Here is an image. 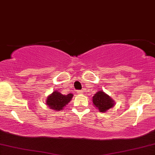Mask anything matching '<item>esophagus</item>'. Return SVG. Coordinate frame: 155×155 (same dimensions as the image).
I'll use <instances>...</instances> for the list:
<instances>
[{
  "label": "esophagus",
  "instance_id": "esophagus-1",
  "mask_svg": "<svg viewBox=\"0 0 155 155\" xmlns=\"http://www.w3.org/2000/svg\"><path fill=\"white\" fill-rule=\"evenodd\" d=\"M82 93H83V91H78V93H79V94H81Z\"/></svg>",
  "mask_w": 155,
  "mask_h": 155
}]
</instances>
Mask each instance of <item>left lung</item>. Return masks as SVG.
I'll use <instances>...</instances> for the list:
<instances>
[{"instance_id": "obj_1", "label": "left lung", "mask_w": 155, "mask_h": 155, "mask_svg": "<svg viewBox=\"0 0 155 155\" xmlns=\"http://www.w3.org/2000/svg\"><path fill=\"white\" fill-rule=\"evenodd\" d=\"M93 104L101 112H105L114 106V101L104 91H98L93 97Z\"/></svg>"}]
</instances>
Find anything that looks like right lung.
<instances>
[{"instance_id": "add662e5", "label": "right lung", "mask_w": 155, "mask_h": 155, "mask_svg": "<svg viewBox=\"0 0 155 155\" xmlns=\"http://www.w3.org/2000/svg\"><path fill=\"white\" fill-rule=\"evenodd\" d=\"M73 95L70 93L68 95H62L58 91H54L49 95L47 100V105L51 109L60 110L64 106L71 101Z\"/></svg>"}]
</instances>
